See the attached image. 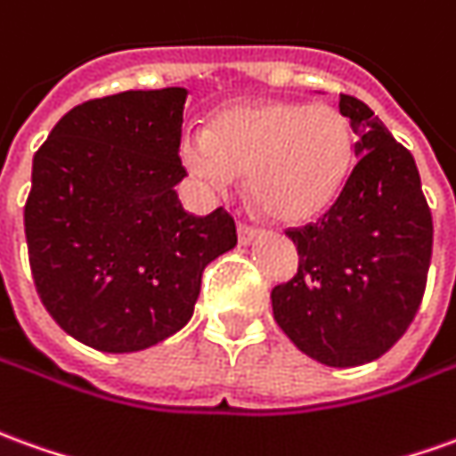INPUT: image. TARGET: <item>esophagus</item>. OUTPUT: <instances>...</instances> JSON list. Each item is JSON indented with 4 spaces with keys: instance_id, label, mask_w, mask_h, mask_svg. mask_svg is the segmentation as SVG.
Segmentation results:
<instances>
[{
    "instance_id": "obj_1",
    "label": "esophagus",
    "mask_w": 456,
    "mask_h": 456,
    "mask_svg": "<svg viewBox=\"0 0 456 456\" xmlns=\"http://www.w3.org/2000/svg\"><path fill=\"white\" fill-rule=\"evenodd\" d=\"M259 229L249 224V222H237V234H239V244H249L251 239L256 237Z\"/></svg>"
}]
</instances>
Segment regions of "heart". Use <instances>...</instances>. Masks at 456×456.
I'll return each instance as SVG.
<instances>
[{
  "label": "heart",
  "instance_id": "obj_1",
  "mask_svg": "<svg viewBox=\"0 0 456 456\" xmlns=\"http://www.w3.org/2000/svg\"><path fill=\"white\" fill-rule=\"evenodd\" d=\"M353 155L348 118L328 103L224 108L207 130L180 135V160L202 190L224 195L247 173L251 197L283 222L321 215L346 183Z\"/></svg>",
  "mask_w": 456,
  "mask_h": 456
}]
</instances>
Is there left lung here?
Instances as JSON below:
<instances>
[{
	"label": "left lung",
	"mask_w": 456,
	"mask_h": 456,
	"mask_svg": "<svg viewBox=\"0 0 456 456\" xmlns=\"http://www.w3.org/2000/svg\"><path fill=\"white\" fill-rule=\"evenodd\" d=\"M338 110L361 155L318 222L289 227L298 249L294 279L273 286V318L308 358L353 368L403 338L428 286L432 212L415 158L355 95Z\"/></svg>",
	"instance_id": "obj_1"
}]
</instances>
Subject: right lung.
<instances>
[{"mask_svg":"<svg viewBox=\"0 0 456 456\" xmlns=\"http://www.w3.org/2000/svg\"><path fill=\"white\" fill-rule=\"evenodd\" d=\"M184 88L71 108L34 155L28 264L59 326L103 353L151 348L192 318L202 272L237 244L234 217L184 212Z\"/></svg>","mask_w":456,"mask_h":456,"instance_id":"right-lung-1","label":"right lung"}]
</instances>
